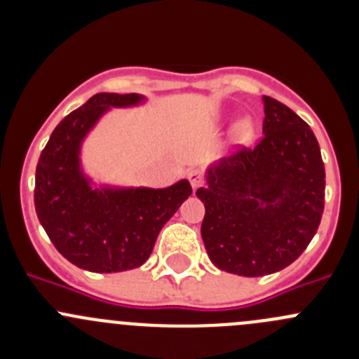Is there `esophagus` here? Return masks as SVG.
I'll use <instances>...</instances> for the list:
<instances>
[{
  "label": "esophagus",
  "mask_w": 359,
  "mask_h": 359,
  "mask_svg": "<svg viewBox=\"0 0 359 359\" xmlns=\"http://www.w3.org/2000/svg\"><path fill=\"white\" fill-rule=\"evenodd\" d=\"M189 182L191 186H193V189H198L203 184V173L198 172V170H193V172L189 173Z\"/></svg>",
  "instance_id": "34e87169"
}]
</instances>
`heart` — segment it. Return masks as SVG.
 I'll list each match as a JSON object with an SVG mask.
<instances>
[{"label": "heart", "mask_w": 359, "mask_h": 359, "mask_svg": "<svg viewBox=\"0 0 359 359\" xmlns=\"http://www.w3.org/2000/svg\"><path fill=\"white\" fill-rule=\"evenodd\" d=\"M252 135H253V128L248 121H241L240 125L236 126V137L241 144L250 142V140H252Z\"/></svg>", "instance_id": "1"}]
</instances>
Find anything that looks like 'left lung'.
<instances>
[{"label":"left lung","instance_id":"1","mask_svg":"<svg viewBox=\"0 0 359 359\" xmlns=\"http://www.w3.org/2000/svg\"><path fill=\"white\" fill-rule=\"evenodd\" d=\"M262 139L213 165L208 186L196 191L212 264L250 278L299 259L325 208V165L313 130L280 100L262 95Z\"/></svg>","mask_w":359,"mask_h":359}]
</instances>
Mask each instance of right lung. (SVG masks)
I'll return each mask as SVG.
<instances>
[{
  "instance_id": "1",
  "label": "right lung",
  "mask_w": 359,
  "mask_h": 359,
  "mask_svg": "<svg viewBox=\"0 0 359 359\" xmlns=\"http://www.w3.org/2000/svg\"><path fill=\"white\" fill-rule=\"evenodd\" d=\"M137 93H97L52 132L36 166L34 206L53 247L92 273L140 267L156 238L193 189L187 180L165 189H92L79 170V146L107 107L133 106Z\"/></svg>"
}]
</instances>
